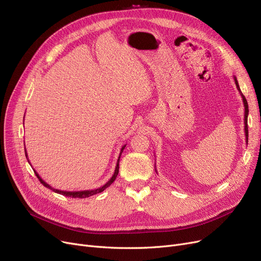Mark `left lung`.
I'll return each instance as SVG.
<instances>
[{"label":"left lung","instance_id":"8db88e82","mask_svg":"<svg viewBox=\"0 0 261 261\" xmlns=\"http://www.w3.org/2000/svg\"><path fill=\"white\" fill-rule=\"evenodd\" d=\"M234 80H235V84H236V87H237V90L239 91L241 97H242V101H243V106H244V132H245V141H246V144H248V140H249V130H248V115H249V105H248V101H246L245 97L243 96V94L241 93L240 91V88H239V85H238V81H237V78L234 76ZM156 171V170H155Z\"/></svg>","mask_w":261,"mask_h":261}]
</instances>
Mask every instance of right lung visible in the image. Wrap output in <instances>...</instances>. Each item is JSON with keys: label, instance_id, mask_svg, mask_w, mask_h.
Segmentation results:
<instances>
[{"label": "right lung", "instance_id": "1", "mask_svg": "<svg viewBox=\"0 0 261 261\" xmlns=\"http://www.w3.org/2000/svg\"><path fill=\"white\" fill-rule=\"evenodd\" d=\"M125 147H126V145H123L122 147H121V149H120V153H119V156H118V159H117V163H116V167H115V170H114V173H113V175H112V177L111 179H110L105 185H102L101 187H99V188H95V189H91V190H80V191H64V190H59V189H55L54 187H51L50 185H48L45 181H43L42 179H41L40 177V175L38 174V172L34 169V172H35V174L37 175V177L39 179V181L42 183L46 188H48V189H50L51 191H54V193H57V194H60V195H62V196H65V197H71V198H79V199H84V198H89V197H91V196H94V195H97V194H99V193H102V191L106 189V188H108L110 185H111L114 181H115V179H116V176H117V174H118V169H119V167H118V164H119V159H120V155H121V153H122V151H123V149H125ZM25 155H26V159H27V161H29V163H30V160H29V158H27V152H26V150H25ZM31 164V163H30ZM32 166V165H31Z\"/></svg>", "mask_w": 261, "mask_h": 261}]
</instances>
